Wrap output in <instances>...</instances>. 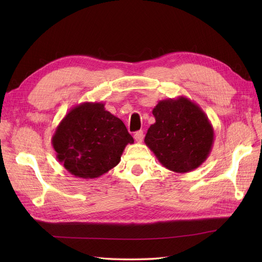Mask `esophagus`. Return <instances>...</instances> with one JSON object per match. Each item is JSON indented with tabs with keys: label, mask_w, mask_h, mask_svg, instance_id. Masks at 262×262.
<instances>
[{
	"label": "esophagus",
	"mask_w": 262,
	"mask_h": 262,
	"mask_svg": "<svg viewBox=\"0 0 262 262\" xmlns=\"http://www.w3.org/2000/svg\"><path fill=\"white\" fill-rule=\"evenodd\" d=\"M143 138H144V133H143V131L142 130H140V131H137L136 133H134V140H136L137 142H142L143 141Z\"/></svg>",
	"instance_id": "obj_1"
}]
</instances>
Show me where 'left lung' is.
<instances>
[{
	"instance_id": "1",
	"label": "left lung",
	"mask_w": 262,
	"mask_h": 262,
	"mask_svg": "<svg viewBox=\"0 0 262 262\" xmlns=\"http://www.w3.org/2000/svg\"><path fill=\"white\" fill-rule=\"evenodd\" d=\"M155 123L145 136L146 146L164 167L189 172L209 157L214 130L199 105L187 97L160 100L153 109Z\"/></svg>"
}]
</instances>
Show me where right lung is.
Instances as JSON below:
<instances>
[{
    "mask_svg": "<svg viewBox=\"0 0 262 262\" xmlns=\"http://www.w3.org/2000/svg\"><path fill=\"white\" fill-rule=\"evenodd\" d=\"M52 146L57 160L78 178L94 179L116 167L134 140L118 117L102 102L73 107L55 129Z\"/></svg>",
    "mask_w": 262,
    "mask_h": 262,
    "instance_id": "obj_1",
    "label": "right lung"
}]
</instances>
